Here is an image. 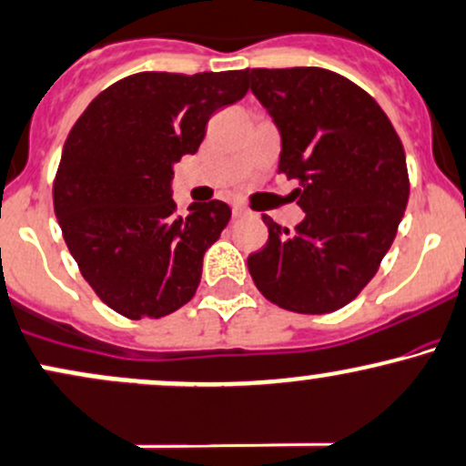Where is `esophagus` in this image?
Returning <instances> with one entry per match:
<instances>
[{
	"mask_svg": "<svg viewBox=\"0 0 466 466\" xmlns=\"http://www.w3.org/2000/svg\"><path fill=\"white\" fill-rule=\"evenodd\" d=\"M232 217L234 218H248V217H252V212H249V209L241 208V206H234L232 208Z\"/></svg>",
	"mask_w": 466,
	"mask_h": 466,
	"instance_id": "esophagus-1",
	"label": "esophagus"
}]
</instances>
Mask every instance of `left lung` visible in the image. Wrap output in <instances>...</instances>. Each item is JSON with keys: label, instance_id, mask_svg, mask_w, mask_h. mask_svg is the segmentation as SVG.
<instances>
[{"label": "left lung", "instance_id": "1", "mask_svg": "<svg viewBox=\"0 0 466 466\" xmlns=\"http://www.w3.org/2000/svg\"><path fill=\"white\" fill-rule=\"evenodd\" d=\"M248 79L305 212L294 232L263 214L269 238L248 258L254 285L299 314L345 308L374 279L405 214L402 143L374 96L331 70L254 68Z\"/></svg>", "mask_w": 466, "mask_h": 466}]
</instances>
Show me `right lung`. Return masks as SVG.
<instances>
[{
    "label": "right lung",
    "mask_w": 466,
    "mask_h": 466,
    "mask_svg": "<svg viewBox=\"0 0 466 466\" xmlns=\"http://www.w3.org/2000/svg\"><path fill=\"white\" fill-rule=\"evenodd\" d=\"M248 88V70L130 75L96 95L70 130L55 214L84 279L126 319H161L197 291L203 254L232 209L214 198L178 217L175 163Z\"/></svg>",
    "instance_id": "right-lung-1"
}]
</instances>
